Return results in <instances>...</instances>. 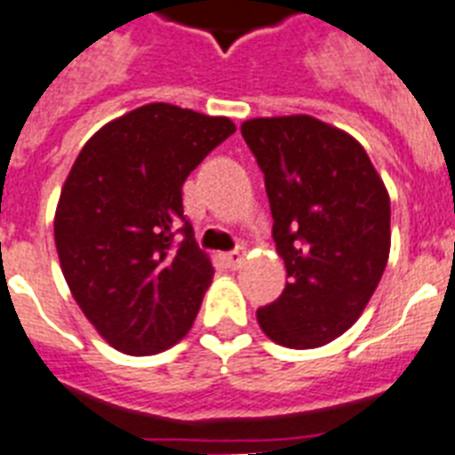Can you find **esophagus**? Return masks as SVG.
Masks as SVG:
<instances>
[{
	"mask_svg": "<svg viewBox=\"0 0 455 455\" xmlns=\"http://www.w3.org/2000/svg\"><path fill=\"white\" fill-rule=\"evenodd\" d=\"M224 261H227L228 268H238L240 263H243V250L227 251V254H224Z\"/></svg>",
	"mask_w": 455,
	"mask_h": 455,
	"instance_id": "obj_1",
	"label": "esophagus"
}]
</instances>
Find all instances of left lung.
<instances>
[{
    "mask_svg": "<svg viewBox=\"0 0 455 455\" xmlns=\"http://www.w3.org/2000/svg\"><path fill=\"white\" fill-rule=\"evenodd\" d=\"M243 139L263 171L284 291L257 310L289 349H315L354 326L391 250V201L354 136L310 116L254 117Z\"/></svg>",
    "mask_w": 455,
    "mask_h": 455,
    "instance_id": "8db88e82",
    "label": "left lung"
}]
</instances>
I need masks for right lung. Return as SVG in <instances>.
<instances>
[{
  "instance_id": "obj_1",
  "label": "right lung",
  "mask_w": 455,
  "mask_h": 455,
  "mask_svg": "<svg viewBox=\"0 0 455 455\" xmlns=\"http://www.w3.org/2000/svg\"><path fill=\"white\" fill-rule=\"evenodd\" d=\"M234 132L228 117L148 104L99 129L71 166L55 212L60 266L117 351L150 356L189 333L215 270L194 240L182 185Z\"/></svg>"
}]
</instances>
